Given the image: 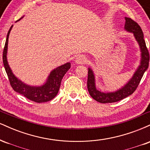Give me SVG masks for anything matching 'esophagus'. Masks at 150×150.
<instances>
[{
  "label": "esophagus",
  "instance_id": "1",
  "mask_svg": "<svg viewBox=\"0 0 150 150\" xmlns=\"http://www.w3.org/2000/svg\"><path fill=\"white\" fill-rule=\"evenodd\" d=\"M75 63L76 64H83L87 61V58L84 55H80L75 58Z\"/></svg>",
  "mask_w": 150,
  "mask_h": 150
}]
</instances>
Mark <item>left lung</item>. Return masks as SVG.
I'll return each mask as SVG.
<instances>
[{"label":"left lung","instance_id":"obj_1","mask_svg":"<svg viewBox=\"0 0 150 150\" xmlns=\"http://www.w3.org/2000/svg\"><path fill=\"white\" fill-rule=\"evenodd\" d=\"M125 23L124 30L128 32L133 34L136 42L138 44L140 50V63L131 78L126 84L114 92H101L96 87L95 76L93 70L88 68V78H87V89L90 96L98 102L106 104L113 103L131 95L137 89V86L143 76L144 72L149 66V54L144 40V35L142 29L137 22L129 18H125Z\"/></svg>","mask_w":150,"mask_h":150}]
</instances>
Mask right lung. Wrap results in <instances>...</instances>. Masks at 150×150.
Returning a JSON list of instances; mask_svg holds the SVG:
<instances>
[{
  "label": "right lung",
  "instance_id": "right-lung-1",
  "mask_svg": "<svg viewBox=\"0 0 150 150\" xmlns=\"http://www.w3.org/2000/svg\"><path fill=\"white\" fill-rule=\"evenodd\" d=\"M22 18L18 20V21L21 20ZM13 27V25H12L7 34L6 42L3 55V64H4L5 69L8 76L10 85L15 92L22 94L30 100L35 101L37 103H43L51 101L57 95L58 90L61 87L62 79L67 71L70 68V63H66L51 70L46 82L43 85L40 86L27 85L13 74L7 59L8 38H9L10 31Z\"/></svg>",
  "mask_w": 150,
  "mask_h": 150
}]
</instances>
